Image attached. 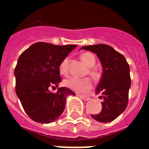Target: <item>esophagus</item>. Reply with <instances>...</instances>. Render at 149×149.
<instances>
[{"instance_id":"1","label":"esophagus","mask_w":149,"mask_h":149,"mask_svg":"<svg viewBox=\"0 0 149 149\" xmlns=\"http://www.w3.org/2000/svg\"><path fill=\"white\" fill-rule=\"evenodd\" d=\"M79 97H80V98H82L83 100H84V101H87V100L90 99V97H88V96H86V95H79Z\"/></svg>"}]
</instances>
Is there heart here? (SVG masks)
<instances>
[{"instance_id":"1","label":"heart","mask_w":149,"mask_h":149,"mask_svg":"<svg viewBox=\"0 0 149 149\" xmlns=\"http://www.w3.org/2000/svg\"><path fill=\"white\" fill-rule=\"evenodd\" d=\"M80 59L87 67H89L87 73L90 75L94 81L99 82L102 78V71L99 68L94 66L96 63V58L91 52H84L80 54ZM70 69V59L65 58L60 62L58 65V70L62 76H67L69 74ZM63 84L68 88L78 93H87L92 88V82L90 78L77 79V78H69L65 79Z\"/></svg>"}]
</instances>
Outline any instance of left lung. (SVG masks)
Listing matches in <instances>:
<instances>
[{"instance_id":"8db88e82","label":"left lung","mask_w":149,"mask_h":149,"mask_svg":"<svg viewBox=\"0 0 149 149\" xmlns=\"http://www.w3.org/2000/svg\"><path fill=\"white\" fill-rule=\"evenodd\" d=\"M83 49L97 54L103 67V74L96 94L100 98L102 111L91 117L98 122L109 123L116 119L127 106L131 85L130 66L125 57L107 44L84 46Z\"/></svg>"}]
</instances>
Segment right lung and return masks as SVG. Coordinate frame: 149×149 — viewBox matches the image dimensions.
<instances>
[{
    "mask_svg": "<svg viewBox=\"0 0 149 149\" xmlns=\"http://www.w3.org/2000/svg\"><path fill=\"white\" fill-rule=\"evenodd\" d=\"M76 47L37 42L19 56L15 68V92L26 113L35 122L49 123L56 120L64 111L67 95H75L67 87L58 88L56 93L49 88L62 81L58 65Z\"/></svg>",
    "mask_w": 149,
    "mask_h": 149,
    "instance_id": "add662e5",
    "label": "right lung"
}]
</instances>
